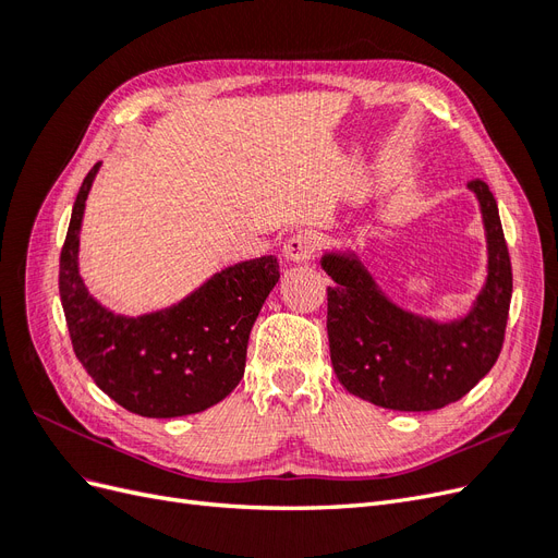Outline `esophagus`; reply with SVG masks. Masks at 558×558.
I'll return each instance as SVG.
<instances>
[{
	"mask_svg": "<svg viewBox=\"0 0 558 558\" xmlns=\"http://www.w3.org/2000/svg\"><path fill=\"white\" fill-rule=\"evenodd\" d=\"M318 251V238L314 232H298L293 238L286 240L283 253L286 258L293 263H305Z\"/></svg>",
	"mask_w": 558,
	"mask_h": 558,
	"instance_id": "1",
	"label": "esophagus"
}]
</instances>
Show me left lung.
<instances>
[{"instance_id":"obj_1","label":"left lung","mask_w":558,"mask_h":558,"mask_svg":"<svg viewBox=\"0 0 558 558\" xmlns=\"http://www.w3.org/2000/svg\"><path fill=\"white\" fill-rule=\"evenodd\" d=\"M488 240V279L477 305L456 324H433L391 305L359 260L324 256L328 342L335 375L349 393L386 410L430 412L461 400L500 356L512 300V263L498 205L472 179Z\"/></svg>"}]
</instances>
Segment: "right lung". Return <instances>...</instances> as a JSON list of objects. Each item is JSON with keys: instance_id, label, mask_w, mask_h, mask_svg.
<instances>
[{"instance_id": "obj_1", "label": "right lung", "mask_w": 558, "mask_h": 558, "mask_svg": "<svg viewBox=\"0 0 558 558\" xmlns=\"http://www.w3.org/2000/svg\"><path fill=\"white\" fill-rule=\"evenodd\" d=\"M99 170L86 174L60 251V300L76 359L132 414L172 418L205 412L244 377L246 344L279 263L263 256L214 275L179 305L140 318L97 305L78 277V228Z\"/></svg>"}]
</instances>
